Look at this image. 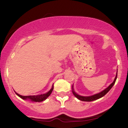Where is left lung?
Instances as JSON below:
<instances>
[{
  "label": "left lung",
  "mask_w": 128,
  "mask_h": 128,
  "mask_svg": "<svg viewBox=\"0 0 128 128\" xmlns=\"http://www.w3.org/2000/svg\"><path fill=\"white\" fill-rule=\"evenodd\" d=\"M117 73H116V78H115V79H114V81H113V82L112 84H110V86L106 88H105V90H103L102 92H100L98 94H96L92 95V96H80V95L78 94L77 93H76V92H74V89H73V86H72L73 94H74V96H75L76 98H78V99L79 100H80L85 101V102H91V101L96 100L99 99H100V98H102L103 96H105V95L106 94L107 92H109L110 90L111 89V88L114 85V84H115V82H116V79H117Z\"/></svg>",
  "instance_id": "8db88e82"
}]
</instances>
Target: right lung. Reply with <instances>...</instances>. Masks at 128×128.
Returning a JSON list of instances; mask_svg holds the SVG:
<instances>
[{
	"instance_id": "1",
	"label": "right lung",
	"mask_w": 128,
	"mask_h": 128,
	"mask_svg": "<svg viewBox=\"0 0 128 128\" xmlns=\"http://www.w3.org/2000/svg\"><path fill=\"white\" fill-rule=\"evenodd\" d=\"M53 89H54V86H52V88H51L50 90L48 92H46V93L45 94H40V95H36V96H22V95H20L19 94L17 93V92H16V94L17 95V96L20 97V98H22V99H24V100H27V99H29L31 101H33V102H42V101L44 100L47 99V98L49 97L50 95V94L52 93V91H53Z\"/></svg>"
}]
</instances>
